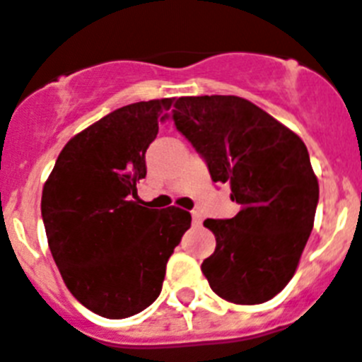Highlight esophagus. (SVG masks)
I'll return each mask as SVG.
<instances>
[{"label":"esophagus","mask_w":362,"mask_h":362,"mask_svg":"<svg viewBox=\"0 0 362 362\" xmlns=\"http://www.w3.org/2000/svg\"><path fill=\"white\" fill-rule=\"evenodd\" d=\"M191 217H193V224H202V215H200V211H191Z\"/></svg>","instance_id":"obj_1"}]
</instances>
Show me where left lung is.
<instances>
[{"label":"left lung","instance_id":"obj_1","mask_svg":"<svg viewBox=\"0 0 362 362\" xmlns=\"http://www.w3.org/2000/svg\"><path fill=\"white\" fill-rule=\"evenodd\" d=\"M176 129L228 182L241 204L232 218H206L217 247L202 263L215 294L254 305L274 298L296 272L311 235L318 180L298 134L235 95L180 97Z\"/></svg>","mask_w":362,"mask_h":362}]
</instances>
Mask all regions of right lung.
Returning a JSON list of instances; mask_svg holds the SVG:
<instances>
[{
	"label": "right lung",
	"mask_w": 362,
	"mask_h": 362,
	"mask_svg": "<svg viewBox=\"0 0 362 362\" xmlns=\"http://www.w3.org/2000/svg\"><path fill=\"white\" fill-rule=\"evenodd\" d=\"M173 99L110 112L60 151L42 191L49 250L69 293L105 318H127L162 291L165 265L191 226L189 211L141 206L136 182Z\"/></svg>",
	"instance_id": "obj_1"
}]
</instances>
